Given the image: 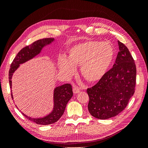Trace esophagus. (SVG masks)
I'll list each match as a JSON object with an SVG mask.
<instances>
[{
  "label": "esophagus",
  "mask_w": 148,
  "mask_h": 148,
  "mask_svg": "<svg viewBox=\"0 0 148 148\" xmlns=\"http://www.w3.org/2000/svg\"><path fill=\"white\" fill-rule=\"evenodd\" d=\"M79 91H80V89H79V88L78 87L75 86V87L73 88V92L74 94H77V93H78Z\"/></svg>",
  "instance_id": "esophagus-1"
}]
</instances>
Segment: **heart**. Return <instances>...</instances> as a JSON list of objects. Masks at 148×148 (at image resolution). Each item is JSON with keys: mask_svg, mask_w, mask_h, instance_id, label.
<instances>
[{"mask_svg": "<svg viewBox=\"0 0 148 148\" xmlns=\"http://www.w3.org/2000/svg\"><path fill=\"white\" fill-rule=\"evenodd\" d=\"M68 58L58 59L59 69L66 76L73 75L75 65H80L83 78L89 82L100 80L113 63L115 51L109 42L88 41L73 46L69 49Z\"/></svg>", "mask_w": 148, "mask_h": 148, "instance_id": "obj_1", "label": "heart"}]
</instances>
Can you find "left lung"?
Returning a JSON list of instances; mask_svg holds the SVG:
<instances>
[{
  "label": "left lung",
  "instance_id": "left-lung-1",
  "mask_svg": "<svg viewBox=\"0 0 148 148\" xmlns=\"http://www.w3.org/2000/svg\"><path fill=\"white\" fill-rule=\"evenodd\" d=\"M118 44L119 52L112 68L95 86L87 89L89 113L101 120L120 114L135 92V63L126 46L119 41Z\"/></svg>",
  "mask_w": 148,
  "mask_h": 148
}]
</instances>
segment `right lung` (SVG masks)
Segmentation results:
<instances>
[{
  "label": "right lung",
  "instance_id": "add662e5",
  "mask_svg": "<svg viewBox=\"0 0 148 148\" xmlns=\"http://www.w3.org/2000/svg\"><path fill=\"white\" fill-rule=\"evenodd\" d=\"M55 41L54 38H44L38 40L29 46H26L18 53L13 60L9 70L10 87L12 89V78L13 74L19 68L20 64H24L41 53L42 49ZM11 91H12L11 90ZM13 99L12 92L11 94ZM73 96V91L71 84H65L57 86L53 91V107L51 112L42 118H32L22 113L29 120L38 125H49L56 122L64 114L67 103Z\"/></svg>",
  "mask_w": 148,
  "mask_h": 148
}]
</instances>
